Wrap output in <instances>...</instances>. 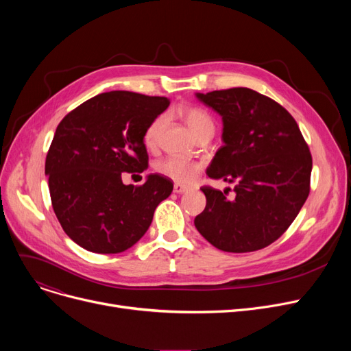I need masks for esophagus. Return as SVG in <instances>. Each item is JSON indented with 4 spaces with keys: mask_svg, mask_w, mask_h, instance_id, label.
<instances>
[{
    "mask_svg": "<svg viewBox=\"0 0 351 351\" xmlns=\"http://www.w3.org/2000/svg\"><path fill=\"white\" fill-rule=\"evenodd\" d=\"M173 192L175 193H185V192H188V186L180 185V183H175V185H173Z\"/></svg>",
    "mask_w": 351,
    "mask_h": 351,
    "instance_id": "1",
    "label": "esophagus"
}]
</instances>
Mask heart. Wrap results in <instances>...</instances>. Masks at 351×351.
<instances>
[{
    "label": "heart",
    "instance_id": "1",
    "mask_svg": "<svg viewBox=\"0 0 351 351\" xmlns=\"http://www.w3.org/2000/svg\"><path fill=\"white\" fill-rule=\"evenodd\" d=\"M178 114L182 118V121L188 125V128L191 129V132L196 139L204 136L205 134L215 131L213 119L205 109L197 108V106H180ZM163 123H165V118L158 117L147 125L146 131L143 134V142L147 147H149V149H154V147L158 145L159 134L162 131ZM156 171L158 173L169 178L178 183L188 185V183H192L197 178L200 172V165L188 159L171 156L160 160L156 165Z\"/></svg>",
    "mask_w": 351,
    "mask_h": 351
}]
</instances>
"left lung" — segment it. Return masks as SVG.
<instances>
[{"label":"left lung","mask_w":351,"mask_h":351,"mask_svg":"<svg viewBox=\"0 0 351 351\" xmlns=\"http://www.w3.org/2000/svg\"><path fill=\"white\" fill-rule=\"evenodd\" d=\"M223 121V146L206 171L236 182L234 197L200 188L206 208L195 226L215 247L246 253L263 249L287 230L310 192L311 154L299 125L276 101L249 88L196 94Z\"/></svg>","instance_id":"left-lung-1"}]
</instances>
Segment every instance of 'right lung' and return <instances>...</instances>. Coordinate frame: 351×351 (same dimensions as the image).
<instances>
[{
	"label": "right lung",
	"mask_w": 351,
	"mask_h": 351,
	"mask_svg": "<svg viewBox=\"0 0 351 351\" xmlns=\"http://www.w3.org/2000/svg\"><path fill=\"white\" fill-rule=\"evenodd\" d=\"M169 106L163 97L110 90L90 98L60 122L45 159L49 195L64 232L94 253H121L149 229L172 193L169 178L147 175L123 185L122 173L147 168L143 134Z\"/></svg>",
	"instance_id": "1"
}]
</instances>
